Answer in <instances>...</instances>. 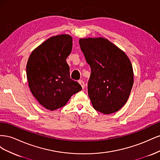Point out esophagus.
<instances>
[{
    "label": "esophagus",
    "instance_id": "esophagus-1",
    "mask_svg": "<svg viewBox=\"0 0 160 160\" xmlns=\"http://www.w3.org/2000/svg\"><path fill=\"white\" fill-rule=\"evenodd\" d=\"M78 82H79V83L81 85L82 88L84 89V88H85V83H84V81H82V80H79Z\"/></svg>",
    "mask_w": 160,
    "mask_h": 160
}]
</instances>
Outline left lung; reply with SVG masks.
Listing matches in <instances>:
<instances>
[{"instance_id":"8db88e82","label":"left lung","mask_w":160,"mask_h":160,"mask_svg":"<svg viewBox=\"0 0 160 160\" xmlns=\"http://www.w3.org/2000/svg\"><path fill=\"white\" fill-rule=\"evenodd\" d=\"M79 45L91 67L88 88L94 109L104 114L116 112L127 102L133 87L130 60L106 38H81Z\"/></svg>"}]
</instances>
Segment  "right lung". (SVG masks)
I'll use <instances>...</instances> for the list:
<instances>
[{"label": "right lung", "mask_w": 160, "mask_h": 160, "mask_svg": "<svg viewBox=\"0 0 160 160\" xmlns=\"http://www.w3.org/2000/svg\"><path fill=\"white\" fill-rule=\"evenodd\" d=\"M72 37H52L31 54L27 65V77L33 96L51 111L63 107L71 97L82 89L71 79L67 57L72 49Z\"/></svg>", "instance_id": "obj_1"}]
</instances>
